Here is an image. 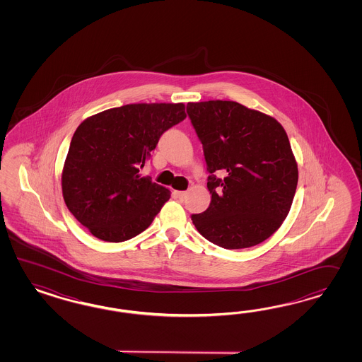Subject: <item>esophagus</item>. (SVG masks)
<instances>
[{
    "label": "esophagus",
    "mask_w": 362,
    "mask_h": 362,
    "mask_svg": "<svg viewBox=\"0 0 362 362\" xmlns=\"http://www.w3.org/2000/svg\"><path fill=\"white\" fill-rule=\"evenodd\" d=\"M174 195H175L176 199H179V200H185L187 197L186 191H174Z\"/></svg>",
    "instance_id": "34e87169"
}]
</instances>
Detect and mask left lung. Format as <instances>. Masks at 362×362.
Returning a JSON list of instances; mask_svg holds the SVG:
<instances>
[{
    "label": "left lung",
    "mask_w": 362,
    "mask_h": 362,
    "mask_svg": "<svg viewBox=\"0 0 362 362\" xmlns=\"http://www.w3.org/2000/svg\"><path fill=\"white\" fill-rule=\"evenodd\" d=\"M187 114L203 144L211 203L191 219L207 240L241 250L283 224L298 170L284 127L232 100L189 102Z\"/></svg>",
    "instance_id": "8db88e82"
}]
</instances>
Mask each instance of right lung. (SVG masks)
<instances>
[{
    "mask_svg": "<svg viewBox=\"0 0 362 362\" xmlns=\"http://www.w3.org/2000/svg\"><path fill=\"white\" fill-rule=\"evenodd\" d=\"M186 117L183 103H132L78 126L62 171V195L91 235L119 243L148 228L171 192L139 170L160 135Z\"/></svg>",
    "mask_w": 362,
    "mask_h": 362,
    "instance_id": "1",
    "label": "right lung"
}]
</instances>
